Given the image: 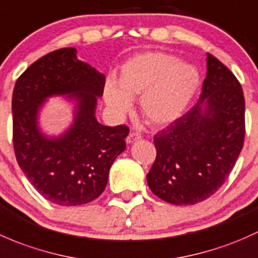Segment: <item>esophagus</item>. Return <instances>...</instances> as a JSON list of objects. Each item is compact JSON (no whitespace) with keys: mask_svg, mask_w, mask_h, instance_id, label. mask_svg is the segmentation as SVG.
<instances>
[{"mask_svg":"<svg viewBox=\"0 0 258 258\" xmlns=\"http://www.w3.org/2000/svg\"><path fill=\"white\" fill-rule=\"evenodd\" d=\"M139 139H142V135H140L139 133H137V132H132L128 135V137H126L125 140H126V143H128V144H132V143L137 142V140H139Z\"/></svg>","mask_w":258,"mask_h":258,"instance_id":"1","label":"esophagus"}]
</instances>
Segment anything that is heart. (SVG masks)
Here are the masks:
<instances>
[{
	"instance_id": "heart-1",
	"label": "heart",
	"mask_w": 258,
	"mask_h": 258,
	"mask_svg": "<svg viewBox=\"0 0 258 258\" xmlns=\"http://www.w3.org/2000/svg\"><path fill=\"white\" fill-rule=\"evenodd\" d=\"M200 84L194 66L164 52H145L130 58L119 76V87L108 83L104 98L115 115L132 109L139 98V110L147 123L165 126L182 115Z\"/></svg>"
}]
</instances>
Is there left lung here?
I'll return each mask as SVG.
<instances>
[{"label":"left lung","instance_id":"8db88e82","mask_svg":"<svg viewBox=\"0 0 258 258\" xmlns=\"http://www.w3.org/2000/svg\"><path fill=\"white\" fill-rule=\"evenodd\" d=\"M245 142V98L240 82L208 53L199 102L154 137L156 158L147 175L158 198L194 205L214 195L232 171Z\"/></svg>","mask_w":258,"mask_h":258}]
</instances>
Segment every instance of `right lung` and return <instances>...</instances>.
Listing matches in <instances>:
<instances>
[{"label": "right lung", "instance_id": "1", "mask_svg": "<svg viewBox=\"0 0 258 258\" xmlns=\"http://www.w3.org/2000/svg\"><path fill=\"white\" fill-rule=\"evenodd\" d=\"M76 53L60 48L39 58L21 74L12 95L18 165L44 199L60 206L84 205L104 191L129 134L126 125L97 121V97H102L105 77ZM63 94L77 102L75 121L62 137L49 140L36 125L38 111L46 97Z\"/></svg>", "mask_w": 258, "mask_h": 258}]
</instances>
